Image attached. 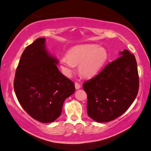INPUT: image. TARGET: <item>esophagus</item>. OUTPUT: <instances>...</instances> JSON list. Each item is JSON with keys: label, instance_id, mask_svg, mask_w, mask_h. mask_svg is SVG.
<instances>
[{"label": "esophagus", "instance_id": "1", "mask_svg": "<svg viewBox=\"0 0 151 151\" xmlns=\"http://www.w3.org/2000/svg\"><path fill=\"white\" fill-rule=\"evenodd\" d=\"M75 88L76 89H79L81 88V85H80V84H78V83H75Z\"/></svg>", "mask_w": 151, "mask_h": 151}]
</instances>
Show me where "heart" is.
<instances>
[{
    "label": "heart",
    "mask_w": 151,
    "mask_h": 151,
    "mask_svg": "<svg viewBox=\"0 0 151 151\" xmlns=\"http://www.w3.org/2000/svg\"><path fill=\"white\" fill-rule=\"evenodd\" d=\"M107 59L108 52L105 48L95 45H85L73 48L60 58V63L66 75H70L76 65L79 64V73L85 77H91L101 70Z\"/></svg>",
    "instance_id": "1"
}]
</instances>
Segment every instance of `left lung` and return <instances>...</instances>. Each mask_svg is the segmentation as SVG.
<instances>
[{
  "instance_id": "obj_1",
  "label": "left lung",
  "mask_w": 151,
  "mask_h": 151,
  "mask_svg": "<svg viewBox=\"0 0 151 151\" xmlns=\"http://www.w3.org/2000/svg\"><path fill=\"white\" fill-rule=\"evenodd\" d=\"M87 94V114L94 121L106 122L126 112L139 88L137 64L127 50L83 85Z\"/></svg>"
}]
</instances>
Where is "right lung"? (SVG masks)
<instances>
[{"label":"right lung","instance_id":"obj_1","mask_svg":"<svg viewBox=\"0 0 151 151\" xmlns=\"http://www.w3.org/2000/svg\"><path fill=\"white\" fill-rule=\"evenodd\" d=\"M58 60L39 38L27 47L17 68L14 89L20 105L37 121L47 123L60 115L64 101L75 91V84L58 69Z\"/></svg>","mask_w":151,"mask_h":151}]
</instances>
